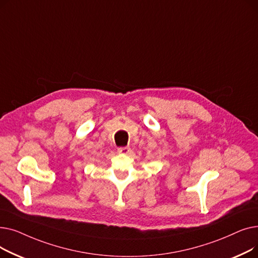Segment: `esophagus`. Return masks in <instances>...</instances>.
<instances>
[{
    "mask_svg": "<svg viewBox=\"0 0 258 258\" xmlns=\"http://www.w3.org/2000/svg\"><path fill=\"white\" fill-rule=\"evenodd\" d=\"M131 152V148L127 147V146H124V147H119L118 148V153L120 154H128Z\"/></svg>",
    "mask_w": 258,
    "mask_h": 258,
    "instance_id": "1",
    "label": "esophagus"
}]
</instances>
